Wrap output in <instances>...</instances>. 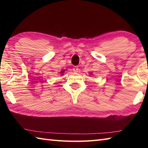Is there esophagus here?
Segmentation results:
<instances>
[{"instance_id":"34e87169","label":"esophagus","mask_w":148,"mask_h":148,"mask_svg":"<svg viewBox=\"0 0 148 148\" xmlns=\"http://www.w3.org/2000/svg\"><path fill=\"white\" fill-rule=\"evenodd\" d=\"M72 71L74 72H77L78 71H79V67H77V66H75V67H74L73 69H72Z\"/></svg>"}]
</instances>
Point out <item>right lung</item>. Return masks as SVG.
<instances>
[{
    "instance_id": "add662e5",
    "label": "right lung",
    "mask_w": 148,
    "mask_h": 148,
    "mask_svg": "<svg viewBox=\"0 0 148 148\" xmlns=\"http://www.w3.org/2000/svg\"><path fill=\"white\" fill-rule=\"evenodd\" d=\"M64 71H62V72H61V73H62H62H64Z\"/></svg>"
}]
</instances>
